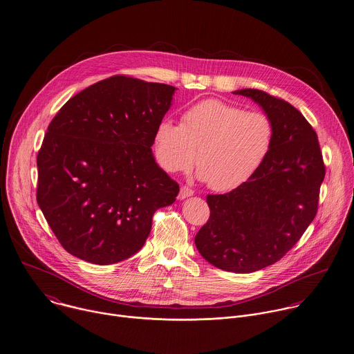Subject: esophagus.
<instances>
[{"mask_svg":"<svg viewBox=\"0 0 354 354\" xmlns=\"http://www.w3.org/2000/svg\"><path fill=\"white\" fill-rule=\"evenodd\" d=\"M194 195V189L187 187V186H182L180 187V192H179V199H186L188 196Z\"/></svg>","mask_w":354,"mask_h":354,"instance_id":"34e87169","label":"esophagus"}]
</instances>
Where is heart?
<instances>
[{
  "label": "heart",
  "instance_id": "heart-1",
  "mask_svg": "<svg viewBox=\"0 0 354 354\" xmlns=\"http://www.w3.org/2000/svg\"><path fill=\"white\" fill-rule=\"evenodd\" d=\"M274 133L268 113L207 99L185 109L180 125L171 120L158 124L153 153L169 174L188 171L196 160L208 187L231 191L249 182L266 162Z\"/></svg>",
  "mask_w": 354,
  "mask_h": 354
}]
</instances>
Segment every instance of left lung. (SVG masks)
<instances>
[{"label": "left lung", "mask_w": 354, "mask_h": 354, "mask_svg": "<svg viewBox=\"0 0 354 354\" xmlns=\"http://www.w3.org/2000/svg\"><path fill=\"white\" fill-rule=\"evenodd\" d=\"M234 93L270 116L274 143L249 182L207 195L209 218L195 245L215 268L246 274L278 262L301 239L318 209L325 165L317 133L297 108L259 89Z\"/></svg>", "instance_id": "8db88e82"}]
</instances>
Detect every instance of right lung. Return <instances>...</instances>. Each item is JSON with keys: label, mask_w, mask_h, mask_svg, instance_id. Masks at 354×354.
<instances>
[{"label": "right lung", "mask_w": 354, "mask_h": 354, "mask_svg": "<svg viewBox=\"0 0 354 354\" xmlns=\"http://www.w3.org/2000/svg\"><path fill=\"white\" fill-rule=\"evenodd\" d=\"M175 86L112 76L60 108L37 155V203L69 254L111 265L143 248L179 185L151 146Z\"/></svg>", "instance_id": "add662e5"}]
</instances>
